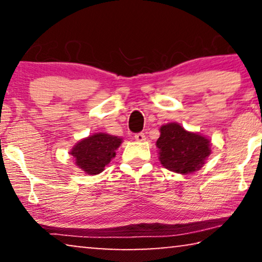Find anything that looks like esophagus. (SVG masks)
Returning <instances> with one entry per match:
<instances>
[{
    "label": "esophagus",
    "mask_w": 262,
    "mask_h": 262,
    "mask_svg": "<svg viewBox=\"0 0 262 262\" xmlns=\"http://www.w3.org/2000/svg\"><path fill=\"white\" fill-rule=\"evenodd\" d=\"M135 139L137 142H144L145 141V135L143 132H139V134L135 135Z\"/></svg>",
    "instance_id": "esophagus-1"
}]
</instances>
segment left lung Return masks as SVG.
Segmentation results:
<instances>
[{"label": "left lung", "mask_w": 262, "mask_h": 262, "mask_svg": "<svg viewBox=\"0 0 262 262\" xmlns=\"http://www.w3.org/2000/svg\"><path fill=\"white\" fill-rule=\"evenodd\" d=\"M159 148L161 164L174 173L188 174L200 169L211 154L210 139L194 132L186 131L178 123L160 128Z\"/></svg>", "instance_id": "1"}]
</instances>
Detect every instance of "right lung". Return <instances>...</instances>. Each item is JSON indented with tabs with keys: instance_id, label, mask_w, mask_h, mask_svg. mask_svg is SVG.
Listing matches in <instances>:
<instances>
[{
	"instance_id": "right-lung-1",
	"label": "right lung",
	"mask_w": 262,
	"mask_h": 262,
	"mask_svg": "<svg viewBox=\"0 0 262 262\" xmlns=\"http://www.w3.org/2000/svg\"><path fill=\"white\" fill-rule=\"evenodd\" d=\"M121 142V138L117 136L99 132L78 142L70 154L80 169L89 175H96L116 156V150Z\"/></svg>"
}]
</instances>
